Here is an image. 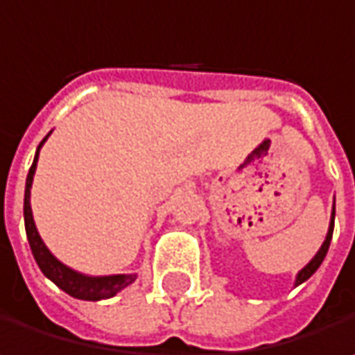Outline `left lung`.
Masks as SVG:
<instances>
[{
  "label": "left lung",
  "instance_id": "8db88e82",
  "mask_svg": "<svg viewBox=\"0 0 355 355\" xmlns=\"http://www.w3.org/2000/svg\"><path fill=\"white\" fill-rule=\"evenodd\" d=\"M333 222H335V205H333V211H331V224H329V230H327V236H324V243L320 245V248L317 250V254L311 259V263L306 265V267H302L300 271H298V275H296V284L294 286H300L302 282H306L317 269L320 267V263H322V259H324V254H327V250H329V245H331V236H333Z\"/></svg>",
  "mask_w": 355,
  "mask_h": 355
}]
</instances>
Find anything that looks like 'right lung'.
I'll return each instance as SVG.
<instances>
[{
  "instance_id": "obj_1",
  "label": "right lung",
  "mask_w": 355,
  "mask_h": 355,
  "mask_svg": "<svg viewBox=\"0 0 355 355\" xmlns=\"http://www.w3.org/2000/svg\"><path fill=\"white\" fill-rule=\"evenodd\" d=\"M49 137V135H46ZM46 137L38 144L35 154V162L28 171L26 177V191H24V226H26V236L31 243V250L35 254L36 265L40 267V271L57 286L61 288L65 294L78 298V300H105L112 298L114 294H119L121 290H125L127 286H131L135 282V273H116V275H86L80 271H73L71 267L63 265L49 248L42 243L38 230L35 226V218H33V207H31V189H33V178L36 173V162H38V152L42 148V144L46 141Z\"/></svg>"
}]
</instances>
